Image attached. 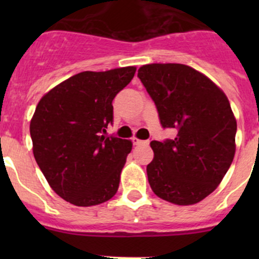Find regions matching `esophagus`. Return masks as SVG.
Returning a JSON list of instances; mask_svg holds the SVG:
<instances>
[{"label": "esophagus", "instance_id": "1", "mask_svg": "<svg viewBox=\"0 0 259 259\" xmlns=\"http://www.w3.org/2000/svg\"><path fill=\"white\" fill-rule=\"evenodd\" d=\"M133 144L134 145L148 144V142H145V140H140V139H138V138H133Z\"/></svg>", "mask_w": 259, "mask_h": 259}]
</instances>
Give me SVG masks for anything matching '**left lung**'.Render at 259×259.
<instances>
[{"label":"left lung","instance_id":"8db88e82","mask_svg":"<svg viewBox=\"0 0 259 259\" xmlns=\"http://www.w3.org/2000/svg\"><path fill=\"white\" fill-rule=\"evenodd\" d=\"M174 139L150 143L146 166L153 192L178 205L200 202L214 192L236 153L237 121L226 94L202 72L182 64H150L138 70Z\"/></svg>","mask_w":259,"mask_h":259}]
</instances>
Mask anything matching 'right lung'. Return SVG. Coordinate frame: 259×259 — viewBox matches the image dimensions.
Wrapping results in <instances>:
<instances>
[{
    "mask_svg": "<svg viewBox=\"0 0 259 259\" xmlns=\"http://www.w3.org/2000/svg\"><path fill=\"white\" fill-rule=\"evenodd\" d=\"M137 67L83 71L42 96L31 119L36 163L57 195L77 207L98 205L117 192L132 142L105 137L113 100Z\"/></svg>",
    "mask_w": 259,
    "mask_h": 259,
    "instance_id": "obj_1",
    "label": "right lung"
}]
</instances>
